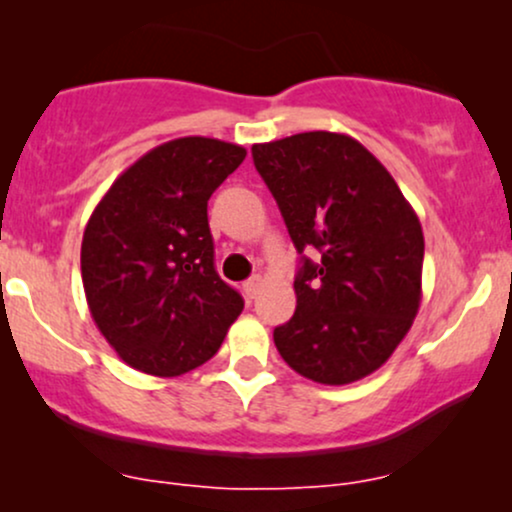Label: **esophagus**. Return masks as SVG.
Returning <instances> with one entry per match:
<instances>
[{
  "mask_svg": "<svg viewBox=\"0 0 512 512\" xmlns=\"http://www.w3.org/2000/svg\"><path fill=\"white\" fill-rule=\"evenodd\" d=\"M260 286H262V276H260V274L250 276V279L245 281V284H243L245 296H248V298H255V296H257V291H260Z\"/></svg>",
  "mask_w": 512,
  "mask_h": 512,
  "instance_id": "34e87169",
  "label": "esophagus"
}]
</instances>
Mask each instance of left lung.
<instances>
[{"mask_svg":"<svg viewBox=\"0 0 512 512\" xmlns=\"http://www.w3.org/2000/svg\"><path fill=\"white\" fill-rule=\"evenodd\" d=\"M289 236L301 252L296 313L274 330L303 378L349 385L378 370L407 337L421 303L424 231L395 178L363 144L303 132L252 146Z\"/></svg>","mask_w":512,"mask_h":512,"instance_id":"8db88e82","label":"left lung"}]
</instances>
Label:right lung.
I'll return each mask as SVG.
<instances>
[{
	"label": "right lung",
	"instance_id": "obj_1",
	"mask_svg": "<svg viewBox=\"0 0 512 512\" xmlns=\"http://www.w3.org/2000/svg\"><path fill=\"white\" fill-rule=\"evenodd\" d=\"M245 154L221 139H173L132 163L93 209L81 279L93 322L127 366L190 373L243 310L216 274L207 202Z\"/></svg>",
	"mask_w": 512,
	"mask_h": 512
}]
</instances>
